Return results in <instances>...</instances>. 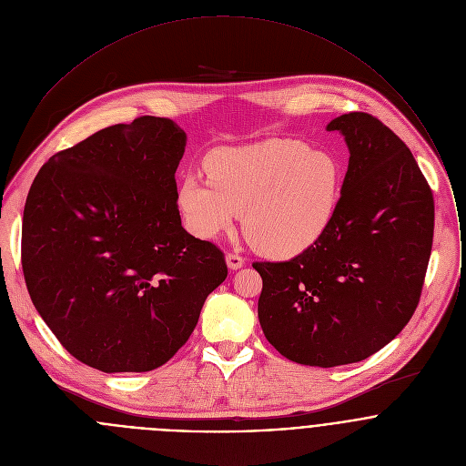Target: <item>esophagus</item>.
I'll return each mask as SVG.
<instances>
[{"mask_svg": "<svg viewBox=\"0 0 466 466\" xmlns=\"http://www.w3.org/2000/svg\"><path fill=\"white\" fill-rule=\"evenodd\" d=\"M226 264H228L229 268L237 270V268H240V267L244 266V258H242L240 255H237V253H228V255H226Z\"/></svg>", "mask_w": 466, "mask_h": 466, "instance_id": "34e87169", "label": "esophagus"}]
</instances>
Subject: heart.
I'll return each mask as SVG.
<instances>
[{
	"label": "heart",
	"instance_id": "obj_1",
	"mask_svg": "<svg viewBox=\"0 0 466 466\" xmlns=\"http://www.w3.org/2000/svg\"><path fill=\"white\" fill-rule=\"evenodd\" d=\"M208 177L187 174L177 187L185 226L199 238L244 231L267 257L292 258L321 240L332 226L344 170L337 156L298 139H267L226 147L206 157Z\"/></svg>",
	"mask_w": 466,
	"mask_h": 466
}]
</instances>
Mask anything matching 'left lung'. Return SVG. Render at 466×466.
I'll return each mask as SVG.
<instances>
[{"label":"left lung","mask_w":466,"mask_h":466,"mask_svg":"<svg viewBox=\"0 0 466 466\" xmlns=\"http://www.w3.org/2000/svg\"><path fill=\"white\" fill-rule=\"evenodd\" d=\"M350 150L332 226L289 262H257L258 319L289 360L368 359L412 318L432 249L434 199L407 145L368 113L337 116Z\"/></svg>","instance_id":"1"}]
</instances>
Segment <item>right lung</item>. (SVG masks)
Segmentation results:
<instances>
[{
    "mask_svg": "<svg viewBox=\"0 0 466 466\" xmlns=\"http://www.w3.org/2000/svg\"><path fill=\"white\" fill-rule=\"evenodd\" d=\"M187 134L139 116L52 156L23 211L21 264L43 321L104 373L163 366L228 276L224 253L181 226Z\"/></svg>",
    "mask_w": 466,
    "mask_h": 466,
    "instance_id": "add662e5",
    "label": "right lung"
}]
</instances>
